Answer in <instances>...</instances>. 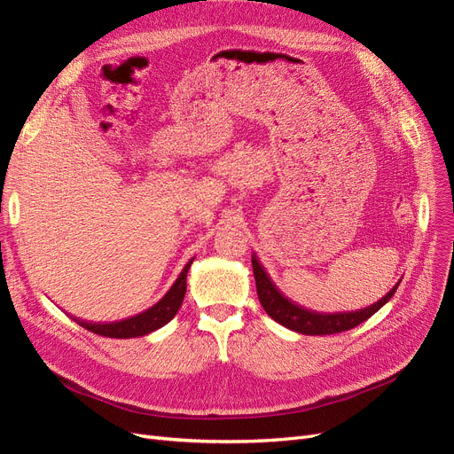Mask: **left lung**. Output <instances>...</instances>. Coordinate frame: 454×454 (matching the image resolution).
I'll return each mask as SVG.
<instances>
[{
	"label": "left lung",
	"instance_id": "8db88e82",
	"mask_svg": "<svg viewBox=\"0 0 454 454\" xmlns=\"http://www.w3.org/2000/svg\"><path fill=\"white\" fill-rule=\"evenodd\" d=\"M252 267H254L259 303L263 305L265 312L274 322H278L280 325L292 329V332L303 333V335H333V333L347 332V329L360 325L362 322L371 318V316H373L380 307L387 305L392 299V295L395 294L397 286H400V282H397L387 295L365 309L352 310V312L327 314V312L309 310L305 307L295 305L294 301H290L287 297H284V294L269 278L265 269L261 267L255 254L252 255Z\"/></svg>",
	"mask_w": 454,
	"mask_h": 454
}]
</instances>
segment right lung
<instances>
[{
    "label": "right lung",
    "mask_w": 454,
    "mask_h": 454,
    "mask_svg": "<svg viewBox=\"0 0 454 454\" xmlns=\"http://www.w3.org/2000/svg\"><path fill=\"white\" fill-rule=\"evenodd\" d=\"M195 259V257H193ZM193 259L184 267L182 274L177 277V280L174 282V286L168 290V294L164 295L157 305H153L151 309L132 316V318L121 320V322H112V324H92V322H85V320H77L74 318L81 327L89 329V332L102 335V337H112V339H130V337H142L147 335L155 329L162 327L164 324H168L176 312L180 310L184 297H185V290H187V270L193 263Z\"/></svg>",
    "instance_id": "1"
}]
</instances>
